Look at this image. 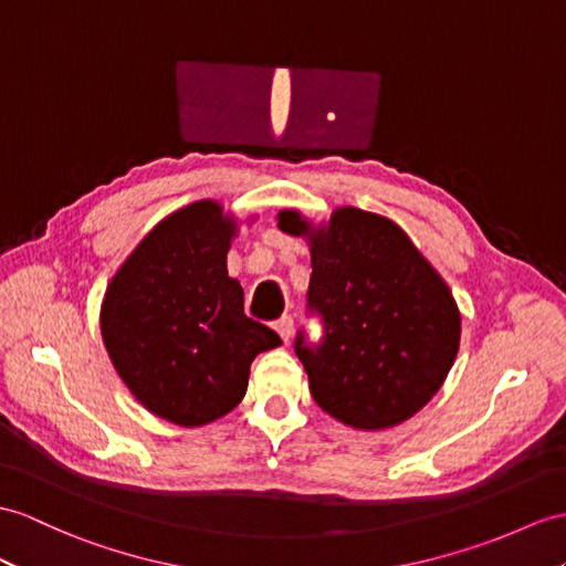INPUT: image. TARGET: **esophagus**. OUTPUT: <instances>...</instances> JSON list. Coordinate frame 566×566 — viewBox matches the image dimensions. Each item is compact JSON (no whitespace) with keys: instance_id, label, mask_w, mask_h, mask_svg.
<instances>
[{"instance_id":"34e87169","label":"esophagus","mask_w":566,"mask_h":566,"mask_svg":"<svg viewBox=\"0 0 566 566\" xmlns=\"http://www.w3.org/2000/svg\"><path fill=\"white\" fill-rule=\"evenodd\" d=\"M273 328L279 331V336L287 343V340H291V336H293V316L283 314L281 319H275V322H273Z\"/></svg>"}]
</instances>
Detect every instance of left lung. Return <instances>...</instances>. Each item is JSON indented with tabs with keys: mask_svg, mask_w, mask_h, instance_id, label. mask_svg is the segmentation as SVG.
I'll return each mask as SVG.
<instances>
[{
	"mask_svg": "<svg viewBox=\"0 0 566 566\" xmlns=\"http://www.w3.org/2000/svg\"><path fill=\"white\" fill-rule=\"evenodd\" d=\"M279 228L312 254L307 307L319 343L297 334L312 398L355 430H387L430 401L457 360L461 314L449 285L394 220L343 206L314 228L285 209Z\"/></svg>",
	"mask_w": 566,
	"mask_h": 566,
	"instance_id": "8db88e82",
	"label": "left lung"
}]
</instances>
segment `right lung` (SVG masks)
Instances as JSON below:
<instances>
[{
  "mask_svg": "<svg viewBox=\"0 0 566 566\" xmlns=\"http://www.w3.org/2000/svg\"><path fill=\"white\" fill-rule=\"evenodd\" d=\"M235 218L211 199L163 218L109 281L101 331L109 360L148 412L179 427L235 408L259 353L281 336L244 314L228 275Z\"/></svg>",
  "mask_w": 566,
  "mask_h": 566,
  "instance_id": "add662e5",
  "label": "right lung"
}]
</instances>
